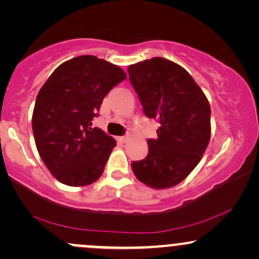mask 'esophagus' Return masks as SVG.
Wrapping results in <instances>:
<instances>
[{
    "label": "esophagus",
    "mask_w": 259,
    "mask_h": 259,
    "mask_svg": "<svg viewBox=\"0 0 259 259\" xmlns=\"http://www.w3.org/2000/svg\"><path fill=\"white\" fill-rule=\"evenodd\" d=\"M118 140H119L120 142H126L127 140H129V138H127V136H119V138H118Z\"/></svg>",
    "instance_id": "1"
}]
</instances>
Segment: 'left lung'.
Returning <instances> with one entry per match:
<instances>
[{"mask_svg": "<svg viewBox=\"0 0 259 259\" xmlns=\"http://www.w3.org/2000/svg\"><path fill=\"white\" fill-rule=\"evenodd\" d=\"M129 79L146 117L157 119L158 138L148 139V154L132 163L134 174L152 189L181 183L200 163L210 139L206 95L179 64L162 57L129 65Z\"/></svg>", "mask_w": 259, "mask_h": 259, "instance_id": "left-lung-1", "label": "left lung"}]
</instances>
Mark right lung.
I'll return each mask as SVG.
<instances>
[{
    "mask_svg": "<svg viewBox=\"0 0 259 259\" xmlns=\"http://www.w3.org/2000/svg\"><path fill=\"white\" fill-rule=\"evenodd\" d=\"M125 79L120 67L86 55L62 63L40 89L31 120L35 144L62 184L86 186L102 175L117 144L92 127V119L106 95Z\"/></svg>",
    "mask_w": 259,
    "mask_h": 259,
    "instance_id": "add662e5",
    "label": "right lung"
}]
</instances>
